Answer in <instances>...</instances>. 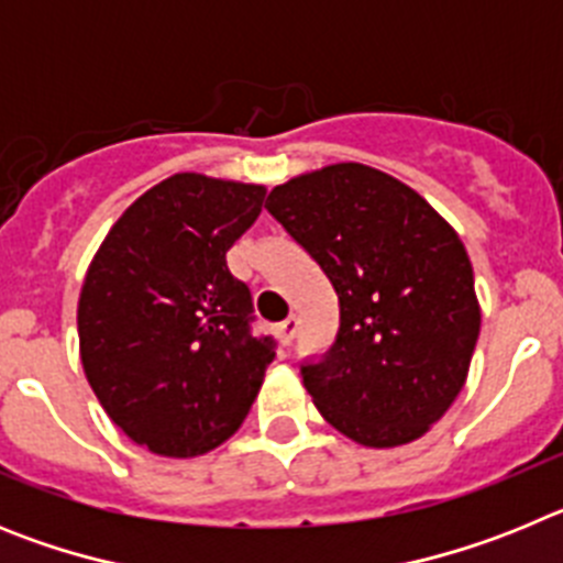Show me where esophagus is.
I'll return each instance as SVG.
<instances>
[{"label": "esophagus", "mask_w": 563, "mask_h": 563, "mask_svg": "<svg viewBox=\"0 0 563 563\" xmlns=\"http://www.w3.org/2000/svg\"><path fill=\"white\" fill-rule=\"evenodd\" d=\"M296 330H298L296 318H287V321H282V324L276 327L278 343H282V346H290L292 338H296Z\"/></svg>", "instance_id": "esophagus-1"}]
</instances>
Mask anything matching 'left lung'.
<instances>
[{"label":"left lung","mask_w":563,"mask_h":563,"mask_svg":"<svg viewBox=\"0 0 563 563\" xmlns=\"http://www.w3.org/2000/svg\"><path fill=\"white\" fill-rule=\"evenodd\" d=\"M267 211L341 305L335 346L301 369L316 409L366 449L420 440L465 386L479 338L460 233L415 188L363 163L296 174L273 188Z\"/></svg>","instance_id":"obj_1"}]
</instances>
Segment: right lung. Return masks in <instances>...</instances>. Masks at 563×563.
I'll return each mask as SVG.
<instances>
[{"mask_svg":"<svg viewBox=\"0 0 563 563\" xmlns=\"http://www.w3.org/2000/svg\"><path fill=\"white\" fill-rule=\"evenodd\" d=\"M258 183L180 172L118 217L84 276L78 352L109 420L172 460L231 440L256 400L271 338L225 253L265 206Z\"/></svg>","mask_w":563,"mask_h":563,"instance_id":"add662e5","label":"right lung"}]
</instances>
